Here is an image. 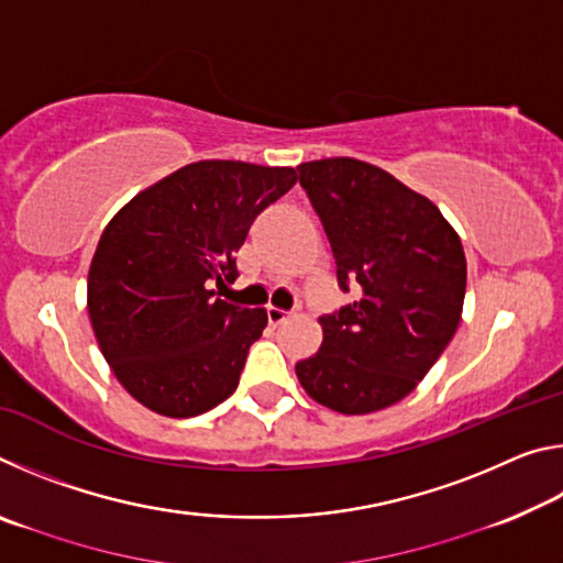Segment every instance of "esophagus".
<instances>
[{
    "label": "esophagus",
    "instance_id": "obj_1",
    "mask_svg": "<svg viewBox=\"0 0 563 563\" xmlns=\"http://www.w3.org/2000/svg\"><path fill=\"white\" fill-rule=\"evenodd\" d=\"M288 318H290V312H288V310L273 308V305L268 308V322H271V325H283V322L288 320Z\"/></svg>",
    "mask_w": 563,
    "mask_h": 563
}]
</instances>
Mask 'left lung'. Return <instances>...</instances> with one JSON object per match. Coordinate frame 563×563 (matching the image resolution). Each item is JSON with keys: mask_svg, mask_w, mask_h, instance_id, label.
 <instances>
[{"mask_svg": "<svg viewBox=\"0 0 563 563\" xmlns=\"http://www.w3.org/2000/svg\"><path fill=\"white\" fill-rule=\"evenodd\" d=\"M340 288L357 300L320 318L322 345L295 365L316 402L369 415L399 402L450 345L462 320L466 258L430 198L357 158L300 164Z\"/></svg>", "mask_w": 563, "mask_h": 563, "instance_id": "1", "label": "left lung"}]
</instances>
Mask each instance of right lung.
I'll use <instances>...</instances> for the list:
<instances>
[{
	"mask_svg": "<svg viewBox=\"0 0 563 563\" xmlns=\"http://www.w3.org/2000/svg\"><path fill=\"white\" fill-rule=\"evenodd\" d=\"M295 168L198 161L141 190L103 228L87 305L123 389L164 417L203 415L231 397L268 312L216 298L238 278L255 216L295 186Z\"/></svg>",
	"mask_w": 563,
	"mask_h": 563,
	"instance_id": "obj_1",
	"label": "right lung"
}]
</instances>
